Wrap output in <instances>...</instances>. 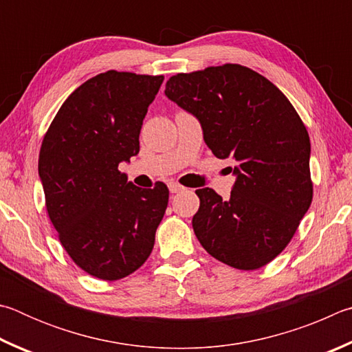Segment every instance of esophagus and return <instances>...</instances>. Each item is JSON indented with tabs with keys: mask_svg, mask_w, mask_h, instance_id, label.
I'll list each match as a JSON object with an SVG mask.
<instances>
[{
	"mask_svg": "<svg viewBox=\"0 0 352 352\" xmlns=\"http://www.w3.org/2000/svg\"><path fill=\"white\" fill-rule=\"evenodd\" d=\"M168 188H170V193H181V192H184V190H186L182 186H179V184H175V182H170Z\"/></svg>",
	"mask_w": 352,
	"mask_h": 352,
	"instance_id": "1",
	"label": "esophagus"
}]
</instances>
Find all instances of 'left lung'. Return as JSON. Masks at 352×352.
<instances>
[{
    "mask_svg": "<svg viewBox=\"0 0 352 352\" xmlns=\"http://www.w3.org/2000/svg\"><path fill=\"white\" fill-rule=\"evenodd\" d=\"M165 96L199 120L214 156L235 162L230 199L196 190V238L227 266H266L285 250L312 202L305 123L272 82L241 65L176 74Z\"/></svg>",
    "mask_w": 352,
    "mask_h": 352,
    "instance_id": "left-lung-1",
    "label": "left lung"
}]
</instances>
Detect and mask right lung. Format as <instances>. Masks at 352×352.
I'll return each instance as SVG.
<instances>
[{
	"label": "right lung",
	"mask_w": 352,
	"mask_h": 352,
	"mask_svg": "<svg viewBox=\"0 0 352 352\" xmlns=\"http://www.w3.org/2000/svg\"><path fill=\"white\" fill-rule=\"evenodd\" d=\"M164 76L107 71L61 104L43 138L38 175L46 210L67 255L86 274L114 281L150 256L168 188H139L119 171Z\"/></svg>",
	"instance_id": "add662e5"
}]
</instances>
